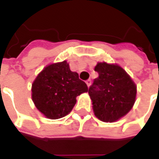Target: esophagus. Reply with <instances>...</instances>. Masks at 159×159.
I'll return each instance as SVG.
<instances>
[{
    "label": "esophagus",
    "instance_id": "obj_1",
    "mask_svg": "<svg viewBox=\"0 0 159 159\" xmlns=\"http://www.w3.org/2000/svg\"><path fill=\"white\" fill-rule=\"evenodd\" d=\"M86 83H87V86H88V87H89H89L91 86V84H92V81H91V80H90V79L87 80V81H86Z\"/></svg>",
    "mask_w": 159,
    "mask_h": 159
}]
</instances>
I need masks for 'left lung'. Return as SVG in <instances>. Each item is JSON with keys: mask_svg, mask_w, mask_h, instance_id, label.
I'll use <instances>...</instances> for the list:
<instances>
[{"mask_svg": "<svg viewBox=\"0 0 159 159\" xmlns=\"http://www.w3.org/2000/svg\"><path fill=\"white\" fill-rule=\"evenodd\" d=\"M99 76L89 89L94 115L102 122L113 123L129 111L136 98V85L117 64L99 62Z\"/></svg>", "mask_w": 159, "mask_h": 159, "instance_id": "1", "label": "left lung"}]
</instances>
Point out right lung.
Returning a JSON list of instances; mask_svg holds the SVG:
<instances>
[{
	"mask_svg": "<svg viewBox=\"0 0 159 159\" xmlns=\"http://www.w3.org/2000/svg\"><path fill=\"white\" fill-rule=\"evenodd\" d=\"M31 92L37 110L49 119H59L71 111L76 97L88 92V86L64 60L46 66L34 80Z\"/></svg>",
	"mask_w": 159,
	"mask_h": 159,
	"instance_id": "right-lung-1",
	"label": "right lung"
}]
</instances>
